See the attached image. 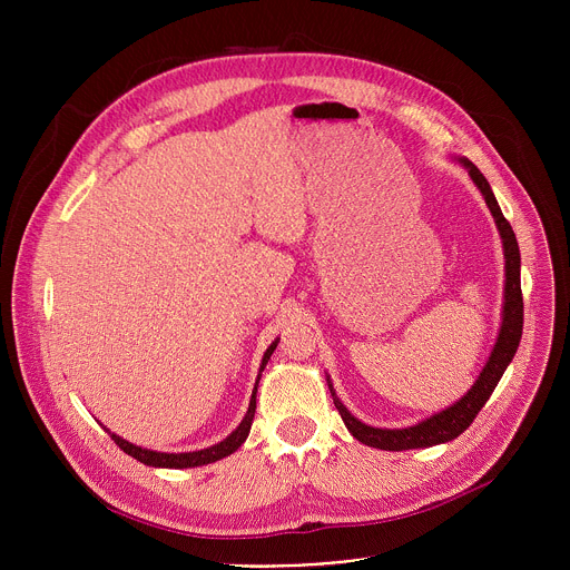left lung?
I'll list each match as a JSON object with an SVG mask.
<instances>
[{"label":"left lung","mask_w":570,"mask_h":570,"mask_svg":"<svg viewBox=\"0 0 570 570\" xmlns=\"http://www.w3.org/2000/svg\"><path fill=\"white\" fill-rule=\"evenodd\" d=\"M462 165L469 169L471 180L475 183V187L482 191L487 207L492 209L501 238H503V248H505V306H503V327L499 334V343L487 361L484 370L480 372L478 381L473 383V387L458 401L453 403L451 409L433 415L431 420L411 426V429H372L365 426L363 422H358L352 413H347L345 405L341 403V399L336 396L332 383V396L336 409L347 426V431L363 444L381 449V451H409V449H422V446H433V444H442V442H451L455 440L460 433H464L471 422L475 420V415L480 413L482 405L487 403V399L492 396L494 387L499 385L503 372L508 370V365L512 363L519 343H521V334H523V293H521V255H519V243L514 236L512 225L508 223V218L503 216L497 196L487 183V178L478 171V167L469 159H460ZM330 381V379H327Z\"/></svg>","instance_id":"8db88e82"}]
</instances>
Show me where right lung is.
I'll return each mask as SVG.
<instances>
[{"mask_svg": "<svg viewBox=\"0 0 570 570\" xmlns=\"http://www.w3.org/2000/svg\"><path fill=\"white\" fill-rule=\"evenodd\" d=\"M275 347H277V341L266 350L264 361H262V370H264L266 363L271 361V354L275 352ZM255 409H257V387H255L253 399H250L248 415L243 417V422L238 424V429H236L229 438H225L223 442H218V444H214V446H209V449H203V451H194V453H157V451H148V449L135 446V444L121 440V438L115 435V433H110V438L115 440V444H117L124 453L132 455L135 460L144 462V464H148V466H169V469L200 466V464H209V462H216V460H220V458L234 453L243 442H246V438H248V433H250V426H253Z\"/></svg>", "mask_w": 570, "mask_h": 570, "instance_id": "obj_1", "label": "right lung"}]
</instances>
